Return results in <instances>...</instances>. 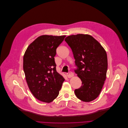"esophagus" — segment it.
Listing matches in <instances>:
<instances>
[{
	"label": "esophagus",
	"instance_id": "1",
	"mask_svg": "<svg viewBox=\"0 0 128 128\" xmlns=\"http://www.w3.org/2000/svg\"><path fill=\"white\" fill-rule=\"evenodd\" d=\"M74 73L72 72H69L66 74V76H68V78H72V76H74Z\"/></svg>",
	"mask_w": 128,
	"mask_h": 128
}]
</instances>
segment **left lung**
Returning <instances> with one entry per match:
<instances>
[{"mask_svg":"<svg viewBox=\"0 0 128 128\" xmlns=\"http://www.w3.org/2000/svg\"><path fill=\"white\" fill-rule=\"evenodd\" d=\"M70 47L77 69L74 72L82 86L74 90L76 97L84 102L95 99L106 79L108 58L106 50L92 36L87 34L68 36L64 39Z\"/></svg>","mask_w":128,"mask_h":128,"instance_id":"obj_1","label":"left lung"}]
</instances>
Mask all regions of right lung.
<instances>
[{
  "instance_id": "obj_1",
  "label": "right lung",
  "mask_w": 128,
  "mask_h": 128,
  "mask_svg": "<svg viewBox=\"0 0 128 128\" xmlns=\"http://www.w3.org/2000/svg\"><path fill=\"white\" fill-rule=\"evenodd\" d=\"M66 36L42 35L28 47L23 58L26 80L34 96L49 103L59 94L63 76L56 70L54 56Z\"/></svg>"
}]
</instances>
